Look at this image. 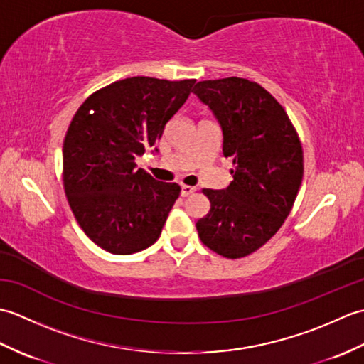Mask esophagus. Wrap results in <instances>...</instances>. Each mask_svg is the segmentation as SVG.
Returning a JSON list of instances; mask_svg holds the SVG:
<instances>
[{"instance_id": "1", "label": "esophagus", "mask_w": 364, "mask_h": 364, "mask_svg": "<svg viewBox=\"0 0 364 364\" xmlns=\"http://www.w3.org/2000/svg\"><path fill=\"white\" fill-rule=\"evenodd\" d=\"M194 192H196L194 186H188V184H183V186H181V196L183 197H188L191 194H194Z\"/></svg>"}]
</instances>
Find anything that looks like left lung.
Wrapping results in <instances>:
<instances>
[{
  "label": "left lung",
  "mask_w": 364,
  "mask_h": 364,
  "mask_svg": "<svg viewBox=\"0 0 364 364\" xmlns=\"http://www.w3.org/2000/svg\"><path fill=\"white\" fill-rule=\"evenodd\" d=\"M222 128V151L233 158L227 189H203L211 210L196 227L202 242L236 259L258 250L292 210L304 176V151L283 106L244 78L200 81L192 90Z\"/></svg>",
  "instance_id": "1"
}]
</instances>
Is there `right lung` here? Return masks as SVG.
Here are the masks:
<instances>
[{
	"instance_id": "add662e5",
	"label": "right lung",
	"mask_w": 364,
	"mask_h": 364,
	"mask_svg": "<svg viewBox=\"0 0 364 364\" xmlns=\"http://www.w3.org/2000/svg\"><path fill=\"white\" fill-rule=\"evenodd\" d=\"M194 82L134 76L94 92L76 111L64 139V189L103 250L131 255L158 241L181 188L154 180L136 158L161 139Z\"/></svg>"
}]
</instances>
